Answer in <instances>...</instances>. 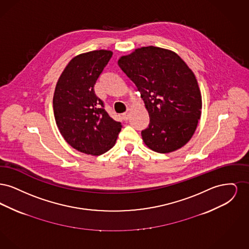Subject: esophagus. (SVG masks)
Segmentation results:
<instances>
[{
  "label": "esophagus",
  "instance_id": "1",
  "mask_svg": "<svg viewBox=\"0 0 249 249\" xmlns=\"http://www.w3.org/2000/svg\"><path fill=\"white\" fill-rule=\"evenodd\" d=\"M130 109H128L123 115H122V117H123V119H125V120H128L129 118H130Z\"/></svg>",
  "mask_w": 249,
  "mask_h": 249
}]
</instances>
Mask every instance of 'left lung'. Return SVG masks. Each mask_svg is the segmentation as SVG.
Wrapping results in <instances>:
<instances>
[{"mask_svg":"<svg viewBox=\"0 0 249 249\" xmlns=\"http://www.w3.org/2000/svg\"><path fill=\"white\" fill-rule=\"evenodd\" d=\"M135 84L149 115L141 135L147 147L170 153L184 146L201 118V95L195 74L178 54L153 46L136 48L118 60Z\"/></svg>","mask_w":249,"mask_h":249,"instance_id":"obj_1","label":"left lung"}]
</instances>
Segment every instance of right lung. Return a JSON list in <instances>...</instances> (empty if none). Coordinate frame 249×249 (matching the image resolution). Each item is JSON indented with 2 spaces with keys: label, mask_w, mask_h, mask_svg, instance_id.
<instances>
[{
  "label": "right lung",
  "mask_w": 249,
  "mask_h": 249,
  "mask_svg": "<svg viewBox=\"0 0 249 249\" xmlns=\"http://www.w3.org/2000/svg\"><path fill=\"white\" fill-rule=\"evenodd\" d=\"M113 52L94 50L79 54L69 61L59 76L53 96L56 124L72 148L99 156L111 149L118 139L121 124L104 109L94 85Z\"/></svg>",
  "instance_id": "obj_1"
}]
</instances>
